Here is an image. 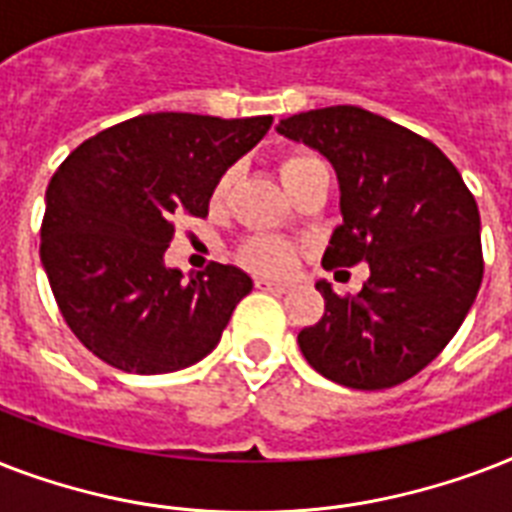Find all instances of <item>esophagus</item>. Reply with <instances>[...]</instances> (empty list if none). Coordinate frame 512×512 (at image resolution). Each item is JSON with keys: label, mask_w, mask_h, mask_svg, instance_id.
Instances as JSON below:
<instances>
[{"label": "esophagus", "mask_w": 512, "mask_h": 512, "mask_svg": "<svg viewBox=\"0 0 512 512\" xmlns=\"http://www.w3.org/2000/svg\"><path fill=\"white\" fill-rule=\"evenodd\" d=\"M257 289H268V292H289V284L284 281H273V279H257Z\"/></svg>", "instance_id": "34e87169"}]
</instances>
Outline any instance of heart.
<instances>
[{
    "instance_id": "b5f03b06",
    "label": "heart",
    "mask_w": 512,
    "mask_h": 512,
    "mask_svg": "<svg viewBox=\"0 0 512 512\" xmlns=\"http://www.w3.org/2000/svg\"><path fill=\"white\" fill-rule=\"evenodd\" d=\"M321 167L324 164H321L319 156L308 154V151H289V154H284L279 159V177L281 183L287 185V191L295 193L297 185L303 183L308 175L321 170ZM233 183H236V170L233 167L220 172V177L212 185V193H209V207L215 209V212H220L228 204ZM236 257H239V263L244 268H249V271L265 273V276H281V273H287L295 265L297 249L287 239L268 236V233H257V236H249L241 244Z\"/></svg>"
}]
</instances>
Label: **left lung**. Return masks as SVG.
Returning <instances> with one entry per match:
<instances>
[{"label": "left lung", "mask_w": 512, "mask_h": 512, "mask_svg": "<svg viewBox=\"0 0 512 512\" xmlns=\"http://www.w3.org/2000/svg\"><path fill=\"white\" fill-rule=\"evenodd\" d=\"M279 132L327 156L340 180L342 225L321 265L369 263L358 295L316 284L324 316L297 335L305 361L345 388L401 385L446 348L476 300V199L436 143L364 108L305 111Z\"/></svg>", "instance_id": "8db88e82"}]
</instances>
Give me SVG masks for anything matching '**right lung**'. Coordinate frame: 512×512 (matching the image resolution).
I'll return each instance as SVG.
<instances>
[{
	"label": "right lung",
	"instance_id": "right-lung-1",
	"mask_svg": "<svg viewBox=\"0 0 512 512\" xmlns=\"http://www.w3.org/2000/svg\"><path fill=\"white\" fill-rule=\"evenodd\" d=\"M273 116L143 114L84 140L47 188L39 255L60 316L114 369L177 372L215 348L252 279L209 263L164 265L177 217H207L209 193Z\"/></svg>",
	"mask_w": 512,
	"mask_h": 512
}]
</instances>
